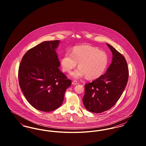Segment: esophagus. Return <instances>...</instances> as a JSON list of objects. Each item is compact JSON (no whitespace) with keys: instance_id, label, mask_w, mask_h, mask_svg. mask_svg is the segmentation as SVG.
<instances>
[{"instance_id":"obj_1","label":"esophagus","mask_w":146,"mask_h":146,"mask_svg":"<svg viewBox=\"0 0 146 146\" xmlns=\"http://www.w3.org/2000/svg\"><path fill=\"white\" fill-rule=\"evenodd\" d=\"M78 84V82L76 80H73L72 82V84L73 85H76Z\"/></svg>"}]
</instances>
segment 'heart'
I'll list each match as a JSON object with an SVG mask.
<instances>
[{
    "instance_id": "obj_1",
    "label": "heart",
    "mask_w": 146,
    "mask_h": 146,
    "mask_svg": "<svg viewBox=\"0 0 146 146\" xmlns=\"http://www.w3.org/2000/svg\"><path fill=\"white\" fill-rule=\"evenodd\" d=\"M78 63L79 68L71 74V76L79 78L86 76L89 80L97 79L107 68L108 63L107 54L103 51L88 45L74 48L72 54L66 53L61 58L62 70L69 73Z\"/></svg>"
}]
</instances>
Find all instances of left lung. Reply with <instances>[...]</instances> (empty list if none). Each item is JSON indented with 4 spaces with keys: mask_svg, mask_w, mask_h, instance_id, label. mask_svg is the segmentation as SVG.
I'll list each match as a JSON object with an SVG mask.
<instances>
[{
    "mask_svg": "<svg viewBox=\"0 0 146 146\" xmlns=\"http://www.w3.org/2000/svg\"><path fill=\"white\" fill-rule=\"evenodd\" d=\"M113 54L112 62L104 75L85 85L83 102L91 112L106 111L117 103L127 83L129 70L125 57L111 45L107 44Z\"/></svg>",
    "mask_w": 146,
    "mask_h": 146,
    "instance_id": "8db88e82",
    "label": "left lung"
}]
</instances>
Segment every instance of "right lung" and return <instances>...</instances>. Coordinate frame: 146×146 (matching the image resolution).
I'll return each instance as SVG.
<instances>
[{
  "instance_id": "add662e5",
  "label": "right lung",
  "mask_w": 146,
  "mask_h": 146,
  "mask_svg": "<svg viewBox=\"0 0 146 146\" xmlns=\"http://www.w3.org/2000/svg\"><path fill=\"white\" fill-rule=\"evenodd\" d=\"M60 40L42 42L23 56L19 68V82L24 96L35 109L51 111L62 104L72 81L59 69L56 52Z\"/></svg>"
}]
</instances>
